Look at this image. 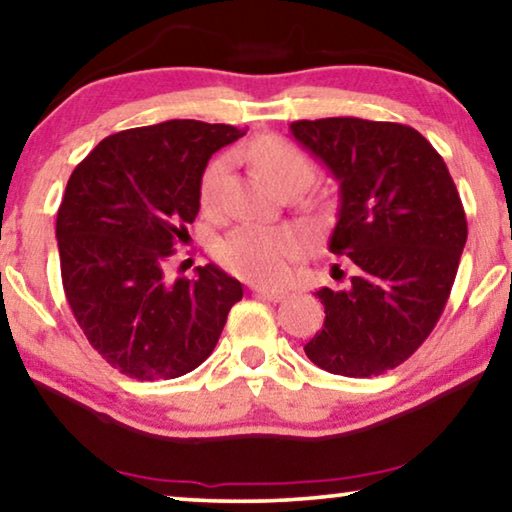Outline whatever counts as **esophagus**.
Wrapping results in <instances>:
<instances>
[{"label":"esophagus","instance_id":"obj_1","mask_svg":"<svg viewBox=\"0 0 512 512\" xmlns=\"http://www.w3.org/2000/svg\"><path fill=\"white\" fill-rule=\"evenodd\" d=\"M253 294L257 299L271 301V303H280L285 299V292H278V289H269V287H253Z\"/></svg>","mask_w":512,"mask_h":512}]
</instances>
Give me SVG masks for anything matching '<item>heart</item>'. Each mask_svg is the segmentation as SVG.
<instances>
[{
    "label": "heart",
    "instance_id": "heart-1",
    "mask_svg": "<svg viewBox=\"0 0 512 512\" xmlns=\"http://www.w3.org/2000/svg\"><path fill=\"white\" fill-rule=\"evenodd\" d=\"M248 158L264 174L271 186L282 188L289 181L312 179L310 158L280 137H259L248 147ZM230 165V158L218 156L204 167L200 177V204L213 209L220 195V183ZM303 253V236L289 227L239 225L218 241L216 255L223 266L236 276L259 282V285H280L292 273V264Z\"/></svg>",
    "mask_w": 512,
    "mask_h": 512
}]
</instances>
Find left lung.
<instances>
[{"instance_id":"8db88e82","label":"left lung","mask_w":512,"mask_h":512,"mask_svg":"<svg viewBox=\"0 0 512 512\" xmlns=\"http://www.w3.org/2000/svg\"><path fill=\"white\" fill-rule=\"evenodd\" d=\"M340 183L329 250L347 255V289L324 287V326L305 354L342 377H377L416 352L446 308L467 218L430 142L393 121L329 117L289 124Z\"/></svg>"}]
</instances>
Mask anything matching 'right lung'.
I'll return each mask as SVG.
<instances>
[{
	"label": "right lung",
	"instance_id": "obj_1",
	"mask_svg": "<svg viewBox=\"0 0 512 512\" xmlns=\"http://www.w3.org/2000/svg\"><path fill=\"white\" fill-rule=\"evenodd\" d=\"M246 131L172 119L128 128L75 167L57 211L61 282L89 345L126 377L174 379L216 347L241 282L216 264L165 266L200 211V177Z\"/></svg>",
	"mask_w": 512,
	"mask_h": 512
}]
</instances>
